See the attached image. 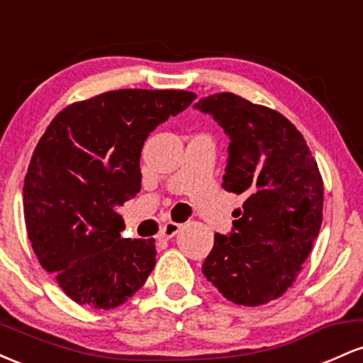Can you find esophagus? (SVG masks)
Returning a JSON list of instances; mask_svg holds the SVG:
<instances>
[{"label": "esophagus", "instance_id": "esophagus-1", "mask_svg": "<svg viewBox=\"0 0 363 363\" xmlns=\"http://www.w3.org/2000/svg\"><path fill=\"white\" fill-rule=\"evenodd\" d=\"M179 230H181V225L169 222V223H165L164 227H162V230H160V234H158V237H160V239H170V237L176 235Z\"/></svg>", "mask_w": 363, "mask_h": 363}]
</instances>
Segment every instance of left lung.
<instances>
[{
	"label": "left lung",
	"mask_w": 363,
	"mask_h": 363,
	"mask_svg": "<svg viewBox=\"0 0 363 363\" xmlns=\"http://www.w3.org/2000/svg\"><path fill=\"white\" fill-rule=\"evenodd\" d=\"M194 107L230 138L223 189L247 196L230 234H215L203 274L228 301L262 306L294 285L312 251L323 223V177L302 133L280 112L230 91Z\"/></svg>",
	"instance_id": "left-lung-1"
}]
</instances>
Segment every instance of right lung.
<instances>
[{
    "instance_id": "right-lung-1",
    "label": "right lung",
    "mask_w": 363,
    "mask_h": 363,
    "mask_svg": "<svg viewBox=\"0 0 363 363\" xmlns=\"http://www.w3.org/2000/svg\"><path fill=\"white\" fill-rule=\"evenodd\" d=\"M194 99L186 90L106 91L62 109L37 143L23 184L28 239L80 306L114 309L152 273L155 242L121 239L116 208L140 193L150 133Z\"/></svg>"
}]
</instances>
